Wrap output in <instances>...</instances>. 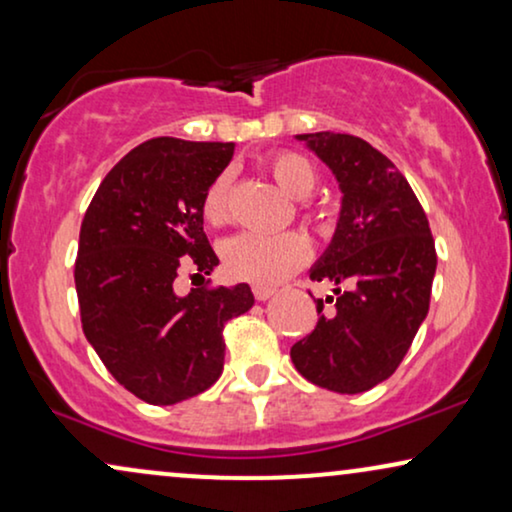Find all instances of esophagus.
I'll use <instances>...</instances> for the list:
<instances>
[{
    "mask_svg": "<svg viewBox=\"0 0 512 512\" xmlns=\"http://www.w3.org/2000/svg\"><path fill=\"white\" fill-rule=\"evenodd\" d=\"M274 293H276L274 286H252V295H255L260 302L269 300V297L274 295Z\"/></svg>",
    "mask_w": 512,
    "mask_h": 512,
    "instance_id": "obj_1",
    "label": "esophagus"
}]
</instances>
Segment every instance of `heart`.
Here are the masks:
<instances>
[{
	"label": "heart",
	"instance_id": "heart-1",
	"mask_svg": "<svg viewBox=\"0 0 512 512\" xmlns=\"http://www.w3.org/2000/svg\"><path fill=\"white\" fill-rule=\"evenodd\" d=\"M267 170L276 184L293 198H307L314 191L319 174L307 155L297 151H276L267 158ZM229 179L219 174L200 198V217L210 229H219L229 219L226 210ZM309 243L297 231L283 234H238L222 245L224 269L241 281L257 286H274L307 262Z\"/></svg>",
	"mask_w": 512,
	"mask_h": 512
}]
</instances>
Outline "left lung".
Returning a JSON list of instances; mask_svg holds the SVG:
<instances>
[{
	"label": "left lung",
	"mask_w": 512,
	"mask_h": 512,
	"mask_svg": "<svg viewBox=\"0 0 512 512\" xmlns=\"http://www.w3.org/2000/svg\"><path fill=\"white\" fill-rule=\"evenodd\" d=\"M297 139L333 170L342 210L309 271L312 281L333 283L335 297L316 300V328L295 342L290 359L309 383L359 394L397 371L428 316L435 238L409 181L368 141L335 132Z\"/></svg>",
	"instance_id": "1"
}]
</instances>
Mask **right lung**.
Segmentation results:
<instances>
[{"label": "right lung", "instance_id": "add662e5", "mask_svg": "<svg viewBox=\"0 0 512 512\" xmlns=\"http://www.w3.org/2000/svg\"><path fill=\"white\" fill-rule=\"evenodd\" d=\"M234 144L158 137L132 148L84 212L75 260L82 331L118 383L155 406L217 383L224 326L255 302L248 283L174 293L179 271L208 276L219 260L200 198Z\"/></svg>", "mask_w": 512, "mask_h": 512}]
</instances>
